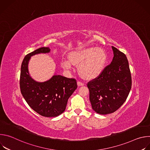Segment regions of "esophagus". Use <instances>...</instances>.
I'll list each match as a JSON object with an SVG mask.
<instances>
[{
	"mask_svg": "<svg viewBox=\"0 0 150 150\" xmlns=\"http://www.w3.org/2000/svg\"><path fill=\"white\" fill-rule=\"evenodd\" d=\"M77 84H78V86H82V85H84V83L82 82H81V81H78L77 82Z\"/></svg>",
	"mask_w": 150,
	"mask_h": 150,
	"instance_id": "obj_1",
	"label": "esophagus"
}]
</instances>
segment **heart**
Instances as JSON below:
<instances>
[{
	"label": "heart",
	"instance_id": "b5f03b06",
	"mask_svg": "<svg viewBox=\"0 0 150 150\" xmlns=\"http://www.w3.org/2000/svg\"><path fill=\"white\" fill-rule=\"evenodd\" d=\"M106 62L104 51L96 47L78 49L69 54V57L63 58L62 67L66 70L73 68L74 64L79 65L78 70L83 77L91 79L98 76L103 71Z\"/></svg>",
	"mask_w": 150,
	"mask_h": 150
}]
</instances>
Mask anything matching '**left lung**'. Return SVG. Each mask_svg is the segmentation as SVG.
<instances>
[{"label":"left lung","instance_id":"left-lung-1","mask_svg":"<svg viewBox=\"0 0 150 150\" xmlns=\"http://www.w3.org/2000/svg\"><path fill=\"white\" fill-rule=\"evenodd\" d=\"M112 49L114 56L112 63L87 83L92 108L101 115L112 113L119 109L132 87L131 71L125 54L113 46Z\"/></svg>","mask_w":150,"mask_h":150}]
</instances>
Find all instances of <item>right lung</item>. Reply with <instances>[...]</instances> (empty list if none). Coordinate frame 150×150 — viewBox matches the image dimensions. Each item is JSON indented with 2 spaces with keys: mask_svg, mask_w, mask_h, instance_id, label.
<instances>
[{
  "mask_svg": "<svg viewBox=\"0 0 150 150\" xmlns=\"http://www.w3.org/2000/svg\"><path fill=\"white\" fill-rule=\"evenodd\" d=\"M49 47H40L27 54L21 68V94L30 108L41 116L56 117L65 111L68 100L77 88L76 80L59 75L44 82H37L30 76L28 63L31 56L49 53Z\"/></svg>",
  "mask_w": 150,
  "mask_h": 150,
  "instance_id": "obj_1",
  "label": "right lung"
}]
</instances>
